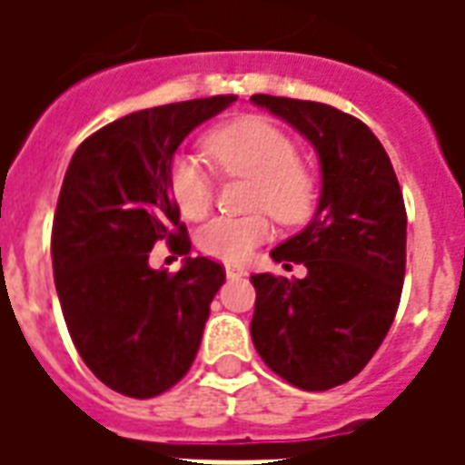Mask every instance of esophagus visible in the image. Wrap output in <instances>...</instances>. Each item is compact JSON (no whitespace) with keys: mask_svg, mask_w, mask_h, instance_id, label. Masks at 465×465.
Listing matches in <instances>:
<instances>
[{"mask_svg":"<svg viewBox=\"0 0 465 465\" xmlns=\"http://www.w3.org/2000/svg\"><path fill=\"white\" fill-rule=\"evenodd\" d=\"M223 272H226V276H229V279L246 276V269H243V266H239V263H226V266H223Z\"/></svg>","mask_w":465,"mask_h":465,"instance_id":"obj_1","label":"esophagus"}]
</instances>
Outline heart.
<instances>
[{"label": "heart", "mask_w": 465, "mask_h": 465, "mask_svg": "<svg viewBox=\"0 0 465 465\" xmlns=\"http://www.w3.org/2000/svg\"><path fill=\"white\" fill-rule=\"evenodd\" d=\"M203 153L216 172L249 176L246 209L256 212L222 213L203 222L196 243L203 253L222 262H243L249 253L272 239V212L282 223H303L316 203V182L299 162V149L286 132L262 116H242L216 126L203 136ZM166 189L173 206L186 219H199L213 199L212 172L193 153H173L166 166Z\"/></svg>", "instance_id": "heart-1"}]
</instances>
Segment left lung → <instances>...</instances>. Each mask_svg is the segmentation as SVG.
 Segmentation results:
<instances>
[{"mask_svg": "<svg viewBox=\"0 0 465 465\" xmlns=\"http://www.w3.org/2000/svg\"><path fill=\"white\" fill-rule=\"evenodd\" d=\"M252 102L302 132L322 163L312 223L272 252L309 273H253V346L296 389L329 391L369 363L393 323L406 273L403 193L386 149L356 116L286 96Z\"/></svg>", "mask_w": 465, "mask_h": 465, "instance_id": "left-lung-1", "label": "left lung"}]
</instances>
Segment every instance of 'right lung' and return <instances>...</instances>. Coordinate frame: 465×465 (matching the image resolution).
Instances as JSON below:
<instances>
[{
	"label": "right lung",
	"instance_id": "1",
	"mask_svg": "<svg viewBox=\"0 0 465 465\" xmlns=\"http://www.w3.org/2000/svg\"><path fill=\"white\" fill-rule=\"evenodd\" d=\"M236 96L134 112L76 149L56 202L52 266L66 329L89 371L109 389L152 399L186 376L202 343L222 263L187 256L176 274L148 266L166 241L192 252L166 189V166L192 129Z\"/></svg>",
	"mask_w": 465,
	"mask_h": 465
}]
</instances>
